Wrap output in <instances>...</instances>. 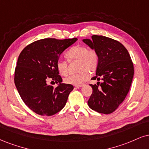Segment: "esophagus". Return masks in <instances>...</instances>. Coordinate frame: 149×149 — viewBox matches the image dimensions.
I'll list each match as a JSON object with an SVG mask.
<instances>
[{"label": "esophagus", "mask_w": 149, "mask_h": 149, "mask_svg": "<svg viewBox=\"0 0 149 149\" xmlns=\"http://www.w3.org/2000/svg\"><path fill=\"white\" fill-rule=\"evenodd\" d=\"M82 86H83V85H76L75 86V87L76 88H80V87H82Z\"/></svg>", "instance_id": "esophagus-1"}]
</instances>
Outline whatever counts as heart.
<instances>
[{
  "instance_id": "b5f03b06",
  "label": "heart",
  "mask_w": 149,
  "mask_h": 149,
  "mask_svg": "<svg viewBox=\"0 0 149 149\" xmlns=\"http://www.w3.org/2000/svg\"><path fill=\"white\" fill-rule=\"evenodd\" d=\"M66 57L69 61L78 60L77 69L80 72L70 75L64 79L67 84L73 85H82L89 78V73L95 72L98 66L99 58L94 49L89 48L85 46H76L71 48L66 53ZM58 72L62 76H67L69 72L68 62L65 60H59L56 63Z\"/></svg>"
}]
</instances>
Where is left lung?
I'll use <instances>...</instances> for the list:
<instances>
[{"mask_svg": "<svg viewBox=\"0 0 149 149\" xmlns=\"http://www.w3.org/2000/svg\"><path fill=\"white\" fill-rule=\"evenodd\" d=\"M83 42L97 53L99 58L95 76L92 80H102L92 85V94L89 107L98 113L110 114L124 101L130 90L134 67L130 54L118 41L101 35L92 36V40Z\"/></svg>", "mask_w": 149, "mask_h": 149, "instance_id": "1", "label": "left lung"}]
</instances>
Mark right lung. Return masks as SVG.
<instances>
[{
    "mask_svg": "<svg viewBox=\"0 0 149 149\" xmlns=\"http://www.w3.org/2000/svg\"><path fill=\"white\" fill-rule=\"evenodd\" d=\"M77 39H39L21 52L15 68L14 83L23 101L36 114L52 116L67 103L73 86L62 83L56 63L62 52ZM48 79L59 83L58 86H48Z\"/></svg>",
    "mask_w": 149,
    "mask_h": 149,
    "instance_id": "right-lung-1",
    "label": "right lung"
}]
</instances>
